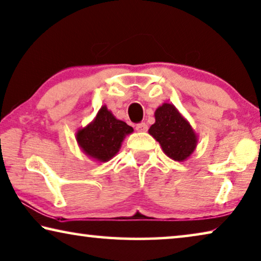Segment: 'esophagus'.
I'll list each match as a JSON object with an SVG mask.
<instances>
[{
    "label": "esophagus",
    "mask_w": 261,
    "mask_h": 261,
    "mask_svg": "<svg viewBox=\"0 0 261 261\" xmlns=\"http://www.w3.org/2000/svg\"><path fill=\"white\" fill-rule=\"evenodd\" d=\"M147 129H148V126L145 122L138 123L137 125H136V130H137L138 132H146Z\"/></svg>",
    "instance_id": "1"
}]
</instances>
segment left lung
<instances>
[{
    "label": "left lung",
    "mask_w": 261,
    "mask_h": 261,
    "mask_svg": "<svg viewBox=\"0 0 261 261\" xmlns=\"http://www.w3.org/2000/svg\"><path fill=\"white\" fill-rule=\"evenodd\" d=\"M155 123L150 135L163 147L164 152L175 161H184L196 147L197 137L189 123L174 106L165 103L155 110Z\"/></svg>",
    "instance_id": "obj_1"
}]
</instances>
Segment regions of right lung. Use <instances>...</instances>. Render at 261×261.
Returning <instances> with one entry per match:
<instances>
[{
  "label": "right lung",
  "mask_w": 261,
  "mask_h": 261,
  "mask_svg": "<svg viewBox=\"0 0 261 261\" xmlns=\"http://www.w3.org/2000/svg\"><path fill=\"white\" fill-rule=\"evenodd\" d=\"M132 131L130 125L116 119L107 107H102L94 121L77 131L76 140L87 155L108 161L118 152L124 137Z\"/></svg>",
  "instance_id": "obj_1"
}]
</instances>
